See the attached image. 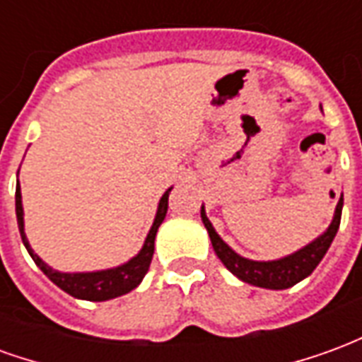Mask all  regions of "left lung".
Returning a JSON list of instances; mask_svg holds the SVG:
<instances>
[{
	"label": "left lung",
	"mask_w": 362,
	"mask_h": 362,
	"mask_svg": "<svg viewBox=\"0 0 362 362\" xmlns=\"http://www.w3.org/2000/svg\"><path fill=\"white\" fill-rule=\"evenodd\" d=\"M341 207L343 196L339 197L337 207H335L334 221H332V225L327 227L324 235L318 236L308 246H304L303 250L295 252L287 258L273 259V262H254V259H246L230 250L227 244L221 240V236L215 233V228H213L207 215H205L204 207H202V221H204L205 228L209 233L215 254L219 256V259L225 264L228 272L235 273L238 279H243L244 283H250V285H256V287L288 288L296 285L298 281H303L304 277H308L322 262V258L326 256L327 248H329V244H332L335 233L339 228Z\"/></svg>",
	"instance_id": "left-lung-1"
}]
</instances>
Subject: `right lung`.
Instances as JSON below:
<instances>
[{"mask_svg": "<svg viewBox=\"0 0 362 362\" xmlns=\"http://www.w3.org/2000/svg\"><path fill=\"white\" fill-rule=\"evenodd\" d=\"M168 188L165 196L160 197L157 209V217L151 227L147 240L143 244L141 252L132 258L127 264L119 267H112V269H104V272H93V273H62L46 266L42 259L36 256L33 248L28 246L27 235H25V225H23V204H21V186L17 184L15 189V211H17V223H19V233L23 238V244L27 246L30 258L35 259V264L42 269L52 283H56L62 291H66L67 295L75 296V298H83V300H108V298H116L119 295H126L132 288H135L145 273L149 272L151 259H153V252H155V236L160 227V223L165 221L166 209H168Z\"/></svg>", "mask_w": 362, "mask_h": 362, "instance_id": "add662e5", "label": "right lung"}]
</instances>
